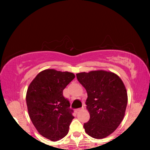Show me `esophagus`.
Masks as SVG:
<instances>
[{
    "label": "esophagus",
    "instance_id": "1",
    "mask_svg": "<svg viewBox=\"0 0 150 150\" xmlns=\"http://www.w3.org/2000/svg\"><path fill=\"white\" fill-rule=\"evenodd\" d=\"M82 109H83V108H77V109H76V112H78L81 111V110Z\"/></svg>",
    "mask_w": 150,
    "mask_h": 150
}]
</instances>
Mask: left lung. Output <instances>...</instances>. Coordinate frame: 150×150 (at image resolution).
<instances>
[{
  "mask_svg": "<svg viewBox=\"0 0 150 150\" xmlns=\"http://www.w3.org/2000/svg\"><path fill=\"white\" fill-rule=\"evenodd\" d=\"M87 93L89 122L84 124L86 133L95 139L108 137L124 119L128 95L124 83L115 74L104 70L76 74Z\"/></svg>",
  "mask_w": 150,
  "mask_h": 150,
  "instance_id": "obj_1",
  "label": "left lung"
}]
</instances>
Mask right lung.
Segmentation results:
<instances>
[{
    "mask_svg": "<svg viewBox=\"0 0 150 150\" xmlns=\"http://www.w3.org/2000/svg\"><path fill=\"white\" fill-rule=\"evenodd\" d=\"M73 73L49 69L41 71L28 86L26 100L31 122L41 135L52 141L65 137L74 118L63 89Z\"/></svg>",
    "mask_w": 150,
    "mask_h": 150,
    "instance_id": "1",
    "label": "right lung"
}]
</instances>
